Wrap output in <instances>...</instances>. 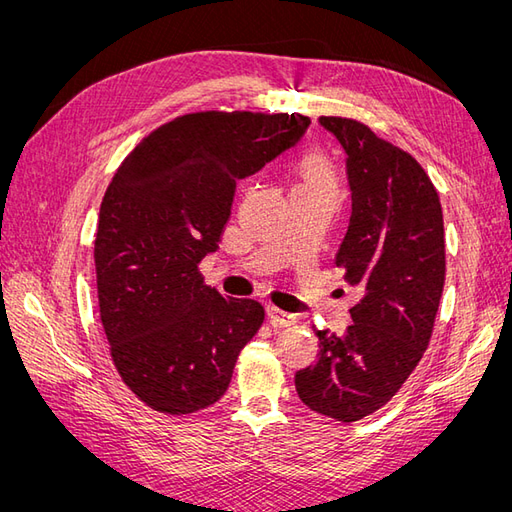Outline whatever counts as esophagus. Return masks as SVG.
Instances as JSON below:
<instances>
[{"mask_svg":"<svg viewBox=\"0 0 512 512\" xmlns=\"http://www.w3.org/2000/svg\"><path fill=\"white\" fill-rule=\"evenodd\" d=\"M267 316L271 320L273 327H292L294 322H297V316L284 312V309L275 307V305H267Z\"/></svg>","mask_w":512,"mask_h":512,"instance_id":"1","label":"esophagus"}]
</instances>
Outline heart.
<instances>
[{
	"mask_svg": "<svg viewBox=\"0 0 512 512\" xmlns=\"http://www.w3.org/2000/svg\"><path fill=\"white\" fill-rule=\"evenodd\" d=\"M297 188L318 190V192L337 196V190H339L337 173L333 164L329 162V158L322 156V153H309V156H305L303 162L299 164Z\"/></svg>",
	"mask_w": 512,
	"mask_h": 512,
	"instance_id": "1",
	"label": "heart"
}]
</instances>
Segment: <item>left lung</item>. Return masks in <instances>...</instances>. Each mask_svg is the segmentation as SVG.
Here are the masks:
<instances>
[{"mask_svg": "<svg viewBox=\"0 0 512 512\" xmlns=\"http://www.w3.org/2000/svg\"><path fill=\"white\" fill-rule=\"evenodd\" d=\"M320 126L346 151L352 215L335 265L363 299L344 335L314 329L318 361L294 386L309 410L352 423L391 401L429 346L446 275L444 220L410 153L361 121L320 117Z\"/></svg>", "mask_w": 512, "mask_h": 512, "instance_id": "1", "label": "left lung"}]
</instances>
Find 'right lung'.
<instances>
[{
    "label": "right lung",
    "mask_w": 512,
    "mask_h": 512,
    "mask_svg": "<svg viewBox=\"0 0 512 512\" xmlns=\"http://www.w3.org/2000/svg\"><path fill=\"white\" fill-rule=\"evenodd\" d=\"M309 117L203 111L153 130L102 198L94 243L100 320L117 374L156 412L192 414L230 384L265 307L207 286L237 181L299 143Z\"/></svg>",
    "instance_id": "obj_1"
}]
</instances>
